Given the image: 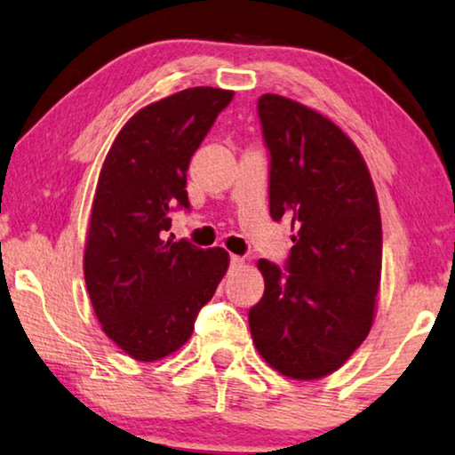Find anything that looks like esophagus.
<instances>
[{
	"mask_svg": "<svg viewBox=\"0 0 455 455\" xmlns=\"http://www.w3.org/2000/svg\"><path fill=\"white\" fill-rule=\"evenodd\" d=\"M243 259L236 257V255H230V269H239V267H243Z\"/></svg>",
	"mask_w": 455,
	"mask_h": 455,
	"instance_id": "1",
	"label": "esophagus"
}]
</instances>
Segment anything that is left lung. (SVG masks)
Here are the masks:
<instances>
[{"label":"left lung","instance_id":"obj_1","mask_svg":"<svg viewBox=\"0 0 455 455\" xmlns=\"http://www.w3.org/2000/svg\"><path fill=\"white\" fill-rule=\"evenodd\" d=\"M271 154L269 212L291 220L287 271L259 259L265 293L249 312L265 363L298 380L328 377L372 328L383 263L377 190L364 157L318 111L267 92L257 103Z\"/></svg>","mask_w":455,"mask_h":455}]
</instances>
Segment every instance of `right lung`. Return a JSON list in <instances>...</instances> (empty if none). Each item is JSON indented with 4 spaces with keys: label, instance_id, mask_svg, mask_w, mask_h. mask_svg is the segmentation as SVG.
<instances>
[{
    "label": "right lung",
    "instance_id": "right-lung-1",
    "mask_svg": "<svg viewBox=\"0 0 455 455\" xmlns=\"http://www.w3.org/2000/svg\"><path fill=\"white\" fill-rule=\"evenodd\" d=\"M235 92L194 86L137 111L100 168L84 244V281L100 328L140 363L188 342L198 309L228 269L225 249L165 239L188 208L186 172Z\"/></svg>",
    "mask_w": 455,
    "mask_h": 455
}]
</instances>
